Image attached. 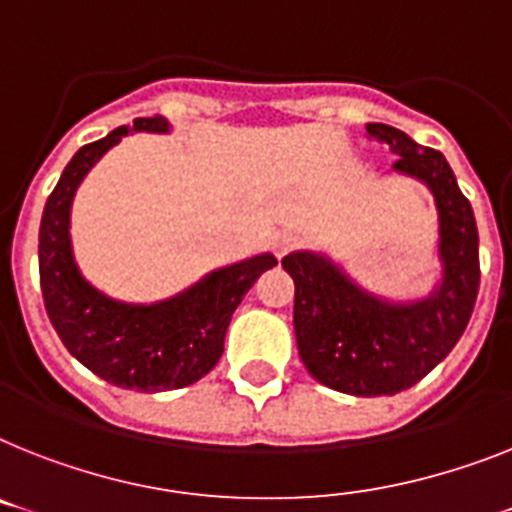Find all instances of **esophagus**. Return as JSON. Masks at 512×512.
<instances>
[{"mask_svg": "<svg viewBox=\"0 0 512 512\" xmlns=\"http://www.w3.org/2000/svg\"><path fill=\"white\" fill-rule=\"evenodd\" d=\"M298 246H301V238L293 235V232H280V235L274 238V253H277V256H285V253H290Z\"/></svg>", "mask_w": 512, "mask_h": 512, "instance_id": "1", "label": "esophagus"}]
</instances>
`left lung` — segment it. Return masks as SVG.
<instances>
[{"label": "left lung", "instance_id": "1", "mask_svg": "<svg viewBox=\"0 0 512 512\" xmlns=\"http://www.w3.org/2000/svg\"><path fill=\"white\" fill-rule=\"evenodd\" d=\"M366 133L400 156L392 170L432 190L439 285L421 301L395 303L363 290L324 253L295 251L282 269L295 282V340L308 374L345 395L377 398L421 382L466 332L479 293V232L445 156L382 122H369Z\"/></svg>", "mask_w": 512, "mask_h": 512}]
</instances>
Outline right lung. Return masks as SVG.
<instances>
[{
  "instance_id": "obj_1",
  "label": "right lung",
  "mask_w": 512,
  "mask_h": 512,
  "mask_svg": "<svg viewBox=\"0 0 512 512\" xmlns=\"http://www.w3.org/2000/svg\"><path fill=\"white\" fill-rule=\"evenodd\" d=\"M130 130L170 133L164 117H138L101 141L86 143L70 159L44 206L38 230V274L49 322L59 340L104 382L138 392L180 390L217 366L225 332L243 295L266 269L272 253L214 269L159 303L114 301L80 274L70 246V209L88 170Z\"/></svg>"
}]
</instances>
